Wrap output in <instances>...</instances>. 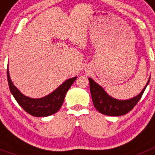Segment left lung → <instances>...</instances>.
<instances>
[{"label":"left lung","instance_id":"8db88e82","mask_svg":"<svg viewBox=\"0 0 155 155\" xmlns=\"http://www.w3.org/2000/svg\"><path fill=\"white\" fill-rule=\"evenodd\" d=\"M90 84V91H91V98L95 109L102 114L111 116H119L127 114L130 111L132 110L134 107L140 101L147 87L150 78L147 81V84L140 91L139 94L130 99L120 100L111 97L107 92L102 88V86L97 84L93 79L88 78Z\"/></svg>","mask_w":155,"mask_h":155}]
</instances>
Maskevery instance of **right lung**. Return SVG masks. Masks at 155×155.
<instances>
[{
    "mask_svg": "<svg viewBox=\"0 0 155 155\" xmlns=\"http://www.w3.org/2000/svg\"><path fill=\"white\" fill-rule=\"evenodd\" d=\"M7 74L8 85L14 98L26 113L35 117L49 116L58 112L64 103L66 93L77 79V77H74L66 80L57 89L46 96L40 98H32L25 96L14 85L9 75L8 68Z\"/></svg>",
    "mask_w": 155,
    "mask_h": 155,
    "instance_id": "right-lung-1",
    "label": "right lung"
}]
</instances>
